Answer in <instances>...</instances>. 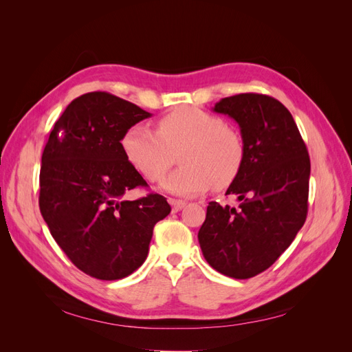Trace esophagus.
<instances>
[{
  "instance_id": "obj_1",
  "label": "esophagus",
  "mask_w": 352,
  "mask_h": 352,
  "mask_svg": "<svg viewBox=\"0 0 352 352\" xmlns=\"http://www.w3.org/2000/svg\"><path fill=\"white\" fill-rule=\"evenodd\" d=\"M168 202H170V206H172V208H173L175 212L180 211V210H182V208L186 206L185 201H179V199H168Z\"/></svg>"
}]
</instances>
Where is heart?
<instances>
[{"label": "heart", "mask_w": 352, "mask_h": 352, "mask_svg": "<svg viewBox=\"0 0 352 352\" xmlns=\"http://www.w3.org/2000/svg\"><path fill=\"white\" fill-rule=\"evenodd\" d=\"M179 151L182 164L163 189L177 197H195L210 186L226 188L245 160L242 135L221 117L198 107H179L158 120L157 131L136 123L122 138V150L138 172L151 182L163 180Z\"/></svg>", "instance_id": "b5f03b06"}]
</instances>
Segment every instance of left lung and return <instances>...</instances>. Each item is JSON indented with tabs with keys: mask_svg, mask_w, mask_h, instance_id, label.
Returning a JSON list of instances; mask_svg holds the SVG:
<instances>
[{
	"mask_svg": "<svg viewBox=\"0 0 352 352\" xmlns=\"http://www.w3.org/2000/svg\"><path fill=\"white\" fill-rule=\"evenodd\" d=\"M212 111L239 124L245 160L226 190L239 206L211 201L198 241L212 269L250 279L269 269L304 225L310 157L292 114L269 95H233Z\"/></svg>",
	"mask_w": 352,
	"mask_h": 352,
	"instance_id": "left-lung-1",
	"label": "left lung"
}]
</instances>
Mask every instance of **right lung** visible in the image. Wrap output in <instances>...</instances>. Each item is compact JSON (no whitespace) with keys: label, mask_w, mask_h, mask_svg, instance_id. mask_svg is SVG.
Returning a JSON list of instances; mask_svg holds the SVG:
<instances>
[{"label":"right lung","mask_w":352,"mask_h":352,"mask_svg":"<svg viewBox=\"0 0 352 352\" xmlns=\"http://www.w3.org/2000/svg\"><path fill=\"white\" fill-rule=\"evenodd\" d=\"M148 117L111 94H85L60 116L42 153L41 214L70 261L92 278L117 280L141 267L155 223L172 210L158 194L124 199L146 182L126 160L122 138Z\"/></svg>","instance_id":"obj_1"}]
</instances>
